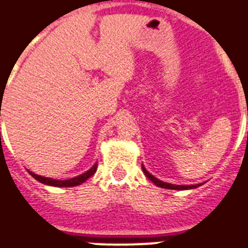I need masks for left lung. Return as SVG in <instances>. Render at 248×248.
<instances>
[{
	"label": "left lung",
	"mask_w": 248,
	"mask_h": 248,
	"mask_svg": "<svg viewBox=\"0 0 248 248\" xmlns=\"http://www.w3.org/2000/svg\"><path fill=\"white\" fill-rule=\"evenodd\" d=\"M141 169H143L144 173H145V176H147L151 181H153V183H155L157 186H159V188L175 189V190H185V189H194V188H197V186H200V184H196V185H175V184H170V183H165V181H161L159 179H157V177H155L153 175H151V173L148 172L147 170H145V167H144V166H141Z\"/></svg>",
	"instance_id": "1"
}]
</instances>
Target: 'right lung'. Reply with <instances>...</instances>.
Returning <instances> with one entry per match:
<instances>
[{
    "mask_svg": "<svg viewBox=\"0 0 248 248\" xmlns=\"http://www.w3.org/2000/svg\"><path fill=\"white\" fill-rule=\"evenodd\" d=\"M96 169H97V163H95V165H93L89 171H86L85 173L78 175V176L68 179V180H55V179H51V177H45V176H41V175H37V173H33L32 171H28V172L31 173L36 180L42 183V184L51 185V186H62V188H64V186H76V185L82 184L83 181H86L90 176H93V173L96 172Z\"/></svg>",
    "mask_w": 248,
    "mask_h": 248,
    "instance_id": "right-lung-1",
    "label": "right lung"
}]
</instances>
